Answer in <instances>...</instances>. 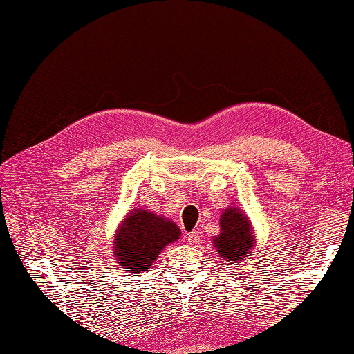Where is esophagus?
<instances>
[{"label": "esophagus", "mask_w": 354, "mask_h": 354, "mask_svg": "<svg viewBox=\"0 0 354 354\" xmlns=\"http://www.w3.org/2000/svg\"><path fill=\"white\" fill-rule=\"evenodd\" d=\"M186 239H187L189 243L194 245V243H197V241H198L200 235H198V232H189V234L186 235Z\"/></svg>", "instance_id": "obj_1"}]
</instances>
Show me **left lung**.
<instances>
[{
    "mask_svg": "<svg viewBox=\"0 0 354 354\" xmlns=\"http://www.w3.org/2000/svg\"><path fill=\"white\" fill-rule=\"evenodd\" d=\"M252 243L254 240L248 219L239 209H225L221 216V234L214 239V246L224 261L239 266L246 254H251Z\"/></svg>",
    "mask_w": 354,
    "mask_h": 354,
    "instance_id": "8db88e82",
    "label": "left lung"
}]
</instances>
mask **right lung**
<instances>
[{"label": "right lung", "mask_w": 354, "mask_h": 354, "mask_svg": "<svg viewBox=\"0 0 354 354\" xmlns=\"http://www.w3.org/2000/svg\"><path fill=\"white\" fill-rule=\"evenodd\" d=\"M179 235L181 232L171 221L162 219L147 209H136L119 227L114 241L115 259L120 261V267L129 268L127 273L136 277L146 272L163 248L178 240Z\"/></svg>", "instance_id": "right-lung-1"}]
</instances>
